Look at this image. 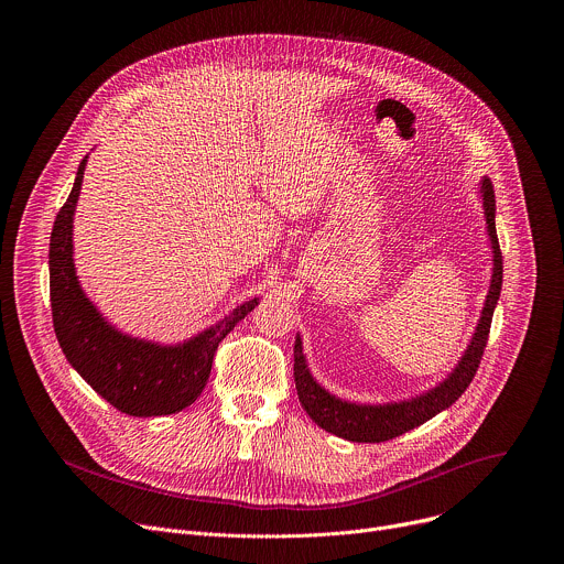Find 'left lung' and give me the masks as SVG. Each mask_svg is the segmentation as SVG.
Here are the masks:
<instances>
[{
	"label": "left lung",
	"mask_w": 564,
	"mask_h": 564,
	"mask_svg": "<svg viewBox=\"0 0 564 564\" xmlns=\"http://www.w3.org/2000/svg\"><path fill=\"white\" fill-rule=\"evenodd\" d=\"M479 196H481V209H485V218H487L494 268H491V283L485 299V307L479 312L473 337L464 355L455 364V368L437 386L415 397L386 401V404H359V401H348L333 394L312 377L307 368V359L303 355V341L296 335V341H294L296 394L303 411L310 415V420L316 426L348 442L379 444L401 433H409L415 426H422L424 422L433 420L437 413L453 406L462 397V392L468 388V383L477 372L479 359L485 355L489 330H491V318L502 290V252H500L498 231H496V194H494L491 178L481 176Z\"/></svg>",
	"instance_id": "left-lung-1"
}]
</instances>
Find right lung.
Instances as JSON below:
<instances>
[{
    "label": "right lung",
    "instance_id": "right-lung-1",
    "mask_svg": "<svg viewBox=\"0 0 564 564\" xmlns=\"http://www.w3.org/2000/svg\"><path fill=\"white\" fill-rule=\"evenodd\" d=\"M87 158L77 167L73 189L51 231L48 272L55 337L77 375L120 413L133 417L174 415L198 399L218 344L259 305V299L236 305L214 326L181 344L138 339L111 326L79 285L73 263V216Z\"/></svg>",
    "mask_w": 564,
    "mask_h": 564
}]
</instances>
